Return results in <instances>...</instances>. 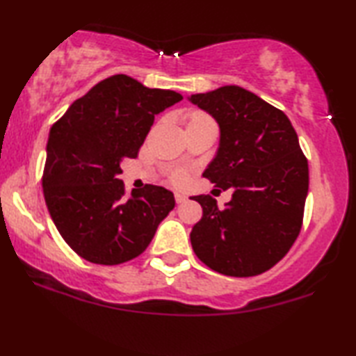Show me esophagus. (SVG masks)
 <instances>
[{"label": "esophagus", "instance_id": "34e87169", "mask_svg": "<svg viewBox=\"0 0 356 356\" xmlns=\"http://www.w3.org/2000/svg\"><path fill=\"white\" fill-rule=\"evenodd\" d=\"M174 197H176V202L177 204H182V202L186 201V196L182 195V193H176V195H174Z\"/></svg>", "mask_w": 356, "mask_h": 356}]
</instances>
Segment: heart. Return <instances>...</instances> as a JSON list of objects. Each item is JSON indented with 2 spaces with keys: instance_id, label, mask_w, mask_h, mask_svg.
Returning <instances> with one entry per match:
<instances>
[{
  "instance_id": "heart-1",
  "label": "heart",
  "mask_w": 356,
  "mask_h": 356,
  "mask_svg": "<svg viewBox=\"0 0 356 356\" xmlns=\"http://www.w3.org/2000/svg\"><path fill=\"white\" fill-rule=\"evenodd\" d=\"M200 119H207V116L202 113H191L188 122H193V120H200ZM172 182L176 185H185L186 182H188V176H186V172L179 171L172 176Z\"/></svg>"
}]
</instances>
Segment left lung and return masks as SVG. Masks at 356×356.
<instances>
[{
  "label": "left lung",
  "instance_id": "8db88e82",
  "mask_svg": "<svg viewBox=\"0 0 356 356\" xmlns=\"http://www.w3.org/2000/svg\"><path fill=\"white\" fill-rule=\"evenodd\" d=\"M220 127V146L202 176L232 200L218 209L193 196L202 218L191 229L193 251L215 272L256 276L287 254L297 240L308 196V160L297 131L278 108L240 86L188 97Z\"/></svg>",
  "mask_w": 356,
  "mask_h": 356
}]
</instances>
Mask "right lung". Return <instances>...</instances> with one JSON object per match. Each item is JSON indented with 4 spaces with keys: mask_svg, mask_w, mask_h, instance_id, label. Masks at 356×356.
Wrapping results in <instances>:
<instances>
[{
    "mask_svg": "<svg viewBox=\"0 0 356 356\" xmlns=\"http://www.w3.org/2000/svg\"><path fill=\"white\" fill-rule=\"evenodd\" d=\"M182 100L113 75L75 100L53 124L42 186L48 212L72 250L86 261L118 265L147 248L176 206L174 195L146 185L125 196L120 163L136 159L155 114Z\"/></svg>",
    "mask_w": 356,
    "mask_h": 356,
    "instance_id": "right-lung-1",
    "label": "right lung"
}]
</instances>
